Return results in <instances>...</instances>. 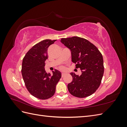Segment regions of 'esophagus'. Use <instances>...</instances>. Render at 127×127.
Instances as JSON below:
<instances>
[{
  "label": "esophagus",
  "mask_w": 127,
  "mask_h": 127,
  "mask_svg": "<svg viewBox=\"0 0 127 127\" xmlns=\"http://www.w3.org/2000/svg\"><path fill=\"white\" fill-rule=\"evenodd\" d=\"M65 75H66V74L64 72H63L62 74H61V76H62V77H64L65 76Z\"/></svg>",
  "instance_id": "34e87169"
}]
</instances>
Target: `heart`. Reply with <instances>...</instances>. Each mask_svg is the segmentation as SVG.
I'll return each instance as SVG.
<instances>
[{"label": "heart", "mask_w": 127, "mask_h": 127, "mask_svg": "<svg viewBox=\"0 0 127 127\" xmlns=\"http://www.w3.org/2000/svg\"><path fill=\"white\" fill-rule=\"evenodd\" d=\"M59 68L60 69H64V67H63V66H60V67H59Z\"/></svg>", "instance_id": "b5f03b06"}]
</instances>
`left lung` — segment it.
Returning <instances> with one entry per match:
<instances>
[{
    "label": "left lung",
    "mask_w": 127,
    "mask_h": 127,
    "mask_svg": "<svg viewBox=\"0 0 127 127\" xmlns=\"http://www.w3.org/2000/svg\"><path fill=\"white\" fill-rule=\"evenodd\" d=\"M70 50L71 59L76 68H80L82 75L71 73L72 82L68 84L69 93L75 97L84 98L93 94L100 85L104 74L101 53L93 43L78 36L61 39Z\"/></svg>",
    "instance_id": "obj_1"
}]
</instances>
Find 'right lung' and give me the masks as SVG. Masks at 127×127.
Instances as JSON below:
<instances>
[{
	"instance_id": "add662e5",
	"label": "right lung",
	"mask_w": 127,
	"mask_h": 127,
	"mask_svg": "<svg viewBox=\"0 0 127 127\" xmlns=\"http://www.w3.org/2000/svg\"><path fill=\"white\" fill-rule=\"evenodd\" d=\"M57 40H45L34 45L23 59L22 74L27 90L33 96L41 99L51 97L55 94L61 72L55 69L47 74L44 69L48 59V48Z\"/></svg>"
}]
</instances>
